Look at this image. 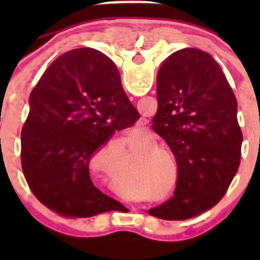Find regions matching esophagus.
Here are the masks:
<instances>
[{"label":"esophagus","mask_w":260,"mask_h":260,"mask_svg":"<svg viewBox=\"0 0 260 260\" xmlns=\"http://www.w3.org/2000/svg\"><path fill=\"white\" fill-rule=\"evenodd\" d=\"M147 124H148L147 118H140V120L136 123V127L140 131H145L147 129Z\"/></svg>","instance_id":"obj_1"}]
</instances>
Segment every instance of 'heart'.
I'll list each match as a JSON object with an SVG mask.
<instances>
[{"label":"heart","mask_w":260,"mask_h":260,"mask_svg":"<svg viewBox=\"0 0 260 260\" xmlns=\"http://www.w3.org/2000/svg\"><path fill=\"white\" fill-rule=\"evenodd\" d=\"M155 140L153 138L148 137V138L143 140L142 144H153ZM161 150L170 153L169 149H166L164 145H148V147L143 148L142 150H139L137 153L136 160L144 159V157L148 156L149 154L157 153V151ZM134 172H136L137 178L142 183V186L147 187L148 189H162L169 180L168 172H166V162L164 160V157H161L160 155H152L151 157L147 158V159L142 160L136 166V171Z\"/></svg>","instance_id":"heart-1"}]
</instances>
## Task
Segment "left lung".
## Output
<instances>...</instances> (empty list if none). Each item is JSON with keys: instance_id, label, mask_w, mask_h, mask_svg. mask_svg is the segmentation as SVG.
<instances>
[{"instance_id": "8db88e82", "label": "left lung", "mask_w": 260, "mask_h": 260, "mask_svg": "<svg viewBox=\"0 0 260 260\" xmlns=\"http://www.w3.org/2000/svg\"><path fill=\"white\" fill-rule=\"evenodd\" d=\"M153 129L176 156L174 197L149 210L164 220H187L222 199L241 162L237 100L208 52L183 49L166 58L156 78Z\"/></svg>"}]
</instances>
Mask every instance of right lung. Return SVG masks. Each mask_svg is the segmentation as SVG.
<instances>
[{
  "mask_svg": "<svg viewBox=\"0 0 260 260\" xmlns=\"http://www.w3.org/2000/svg\"><path fill=\"white\" fill-rule=\"evenodd\" d=\"M29 106L20 159L32 194L72 219L113 210L118 202L92 184L89 162L116 131L139 118L115 63L98 50H71L47 67Z\"/></svg>",
  "mask_w": 260,
  "mask_h": 260,
  "instance_id": "1",
  "label": "right lung"
}]
</instances>
